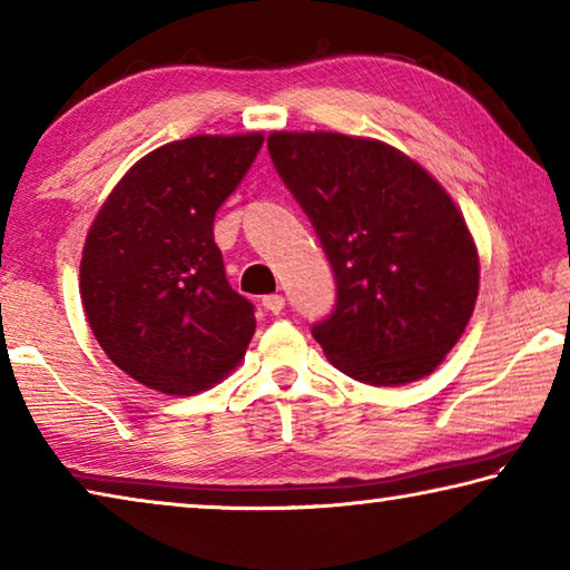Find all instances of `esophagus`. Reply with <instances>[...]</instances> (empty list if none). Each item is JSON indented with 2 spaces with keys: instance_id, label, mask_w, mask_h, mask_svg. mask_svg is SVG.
I'll return each mask as SVG.
<instances>
[{
  "instance_id": "1",
  "label": "esophagus",
  "mask_w": 570,
  "mask_h": 570,
  "mask_svg": "<svg viewBox=\"0 0 570 570\" xmlns=\"http://www.w3.org/2000/svg\"><path fill=\"white\" fill-rule=\"evenodd\" d=\"M284 296L282 294H268V296H264L262 298V306L266 308V312H272V314H282L284 312Z\"/></svg>"
}]
</instances>
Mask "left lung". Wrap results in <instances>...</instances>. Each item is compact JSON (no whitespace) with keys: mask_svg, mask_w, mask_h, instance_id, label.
I'll return each mask as SVG.
<instances>
[{"mask_svg":"<svg viewBox=\"0 0 570 570\" xmlns=\"http://www.w3.org/2000/svg\"><path fill=\"white\" fill-rule=\"evenodd\" d=\"M274 168L336 278L312 326L336 370L374 387L435 372L465 332L480 262L448 190L402 150L342 132H272Z\"/></svg>","mask_w":570,"mask_h":570,"instance_id":"obj_1","label":"left lung"}]
</instances>
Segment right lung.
Listing matches in <instances>:
<instances>
[{
	"mask_svg": "<svg viewBox=\"0 0 570 570\" xmlns=\"http://www.w3.org/2000/svg\"><path fill=\"white\" fill-rule=\"evenodd\" d=\"M264 135H193L148 153L105 198L80 262L95 340L146 387L190 397L244 360L254 304L234 292L214 218Z\"/></svg>",
	"mask_w": 570,
	"mask_h": 570,
	"instance_id": "1",
	"label": "right lung"
}]
</instances>
